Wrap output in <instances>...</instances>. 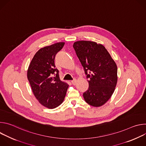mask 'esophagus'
Segmentation results:
<instances>
[{"label":"esophagus","mask_w":146,"mask_h":146,"mask_svg":"<svg viewBox=\"0 0 146 146\" xmlns=\"http://www.w3.org/2000/svg\"><path fill=\"white\" fill-rule=\"evenodd\" d=\"M71 82H72V84H73V85H76V79H73V80H72L71 81Z\"/></svg>","instance_id":"34e87169"}]
</instances>
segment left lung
Returning a JSON list of instances; mask_svg holds the SVG:
<instances>
[{
	"mask_svg": "<svg viewBox=\"0 0 146 146\" xmlns=\"http://www.w3.org/2000/svg\"><path fill=\"white\" fill-rule=\"evenodd\" d=\"M84 68L89 87L83 93L85 101L99 107L113 95L117 82V67L103 45L90 41H78L73 46Z\"/></svg>",
	"mask_w": 146,
	"mask_h": 146,
	"instance_id": "obj_1",
	"label": "left lung"
}]
</instances>
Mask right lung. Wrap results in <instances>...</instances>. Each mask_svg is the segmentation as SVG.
Masks as SVG:
<instances>
[{
	"label": "right lung",
	"instance_id": "1",
	"mask_svg": "<svg viewBox=\"0 0 146 146\" xmlns=\"http://www.w3.org/2000/svg\"><path fill=\"white\" fill-rule=\"evenodd\" d=\"M64 44V42H59L40 49L28 70V79L34 95L40 104L48 109H54L63 102L69 87L60 81L55 65V55Z\"/></svg>",
	"mask_w": 146,
	"mask_h": 146
}]
</instances>
